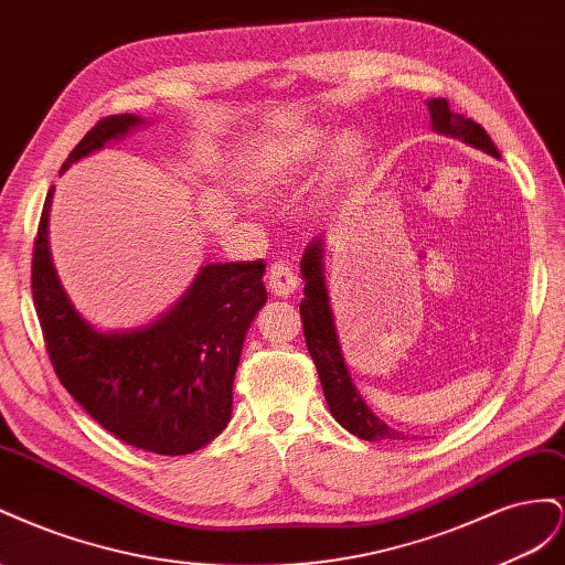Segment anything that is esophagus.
I'll return each instance as SVG.
<instances>
[{
    "label": "esophagus",
    "mask_w": 565,
    "mask_h": 565,
    "mask_svg": "<svg viewBox=\"0 0 565 565\" xmlns=\"http://www.w3.org/2000/svg\"><path fill=\"white\" fill-rule=\"evenodd\" d=\"M267 286L274 296L291 298L298 291V277L291 265L274 263L267 271Z\"/></svg>",
    "instance_id": "34e87169"
}]
</instances>
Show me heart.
Returning <instances> with one entry per match:
<instances>
[{
    "instance_id": "1",
    "label": "heart",
    "mask_w": 565,
    "mask_h": 565,
    "mask_svg": "<svg viewBox=\"0 0 565 565\" xmlns=\"http://www.w3.org/2000/svg\"><path fill=\"white\" fill-rule=\"evenodd\" d=\"M327 147V135L305 127L296 132H281L253 139L238 158V180L248 191L277 193L291 186ZM360 156V143L345 135L335 141L331 163L348 168Z\"/></svg>"
}]
</instances>
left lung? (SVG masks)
I'll use <instances>...</instances> for the list:
<instances>
[{"mask_svg":"<svg viewBox=\"0 0 565 565\" xmlns=\"http://www.w3.org/2000/svg\"><path fill=\"white\" fill-rule=\"evenodd\" d=\"M428 110L435 130L449 137H457L466 143H471V147L499 158V151L490 135L471 118H463L461 113L449 110V104L445 99H430ZM300 269L305 281H308L305 284V298L300 302L305 343H308V350L312 354V362L321 381V391H324L333 418L345 430L358 435L362 440H402L405 435L391 426H385L379 416H374V412L364 405L358 388L352 385V379L341 354V345H338L327 284L324 277H321L319 241L317 244H310L308 250H305Z\"/></svg>","mask_w":565,"mask_h":565,"instance_id":"8db88e82","label":"left lung"}]
</instances>
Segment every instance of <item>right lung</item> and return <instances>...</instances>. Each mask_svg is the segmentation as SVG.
<instances>
[{"mask_svg":"<svg viewBox=\"0 0 565 565\" xmlns=\"http://www.w3.org/2000/svg\"><path fill=\"white\" fill-rule=\"evenodd\" d=\"M139 122L130 113L99 120L61 172ZM52 191L32 244L30 286L58 381L118 440L166 457L196 452L230 424L241 345L267 300L265 263L205 265L186 296L156 324L99 333L73 310L56 279L46 246Z\"/></svg>","mask_w":565,"mask_h":565,"instance_id":"add662e5","label":"right lung"}]
</instances>
